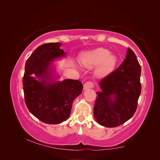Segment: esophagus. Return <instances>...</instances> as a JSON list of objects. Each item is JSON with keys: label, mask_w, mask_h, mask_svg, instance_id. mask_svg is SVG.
<instances>
[{"label": "esophagus", "mask_w": 160, "mask_h": 160, "mask_svg": "<svg viewBox=\"0 0 160 160\" xmlns=\"http://www.w3.org/2000/svg\"><path fill=\"white\" fill-rule=\"evenodd\" d=\"M94 84L92 81H87L83 85V88L84 89H88L89 88H93Z\"/></svg>", "instance_id": "34e87169"}]
</instances>
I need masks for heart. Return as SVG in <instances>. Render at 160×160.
Segmentation results:
<instances>
[{
  "instance_id": "b5f03b06",
  "label": "heart",
  "mask_w": 160,
  "mask_h": 160,
  "mask_svg": "<svg viewBox=\"0 0 160 160\" xmlns=\"http://www.w3.org/2000/svg\"><path fill=\"white\" fill-rule=\"evenodd\" d=\"M80 62L87 67L98 65L96 73L99 76H105L113 70L118 62V58L115 55L110 54L109 50L98 48L83 53L80 57Z\"/></svg>"
}]
</instances>
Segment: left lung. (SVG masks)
<instances>
[{"label": "left lung", "mask_w": 160, "mask_h": 160, "mask_svg": "<svg viewBox=\"0 0 160 160\" xmlns=\"http://www.w3.org/2000/svg\"><path fill=\"white\" fill-rule=\"evenodd\" d=\"M141 71L134 52L128 48L122 64L101 79V91L96 93L94 106V117L99 124L115 128L132 118L141 94Z\"/></svg>", "instance_id": "8db88e82"}]
</instances>
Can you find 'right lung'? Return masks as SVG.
Wrapping results in <instances>:
<instances>
[{"label": "right lung", "instance_id": "obj_1", "mask_svg": "<svg viewBox=\"0 0 160 160\" xmlns=\"http://www.w3.org/2000/svg\"><path fill=\"white\" fill-rule=\"evenodd\" d=\"M61 45L59 42H50L38 47L26 61L22 78L28 109L47 124L61 123L69 118L72 102L83 88L78 80L53 83L47 81L51 62L65 55Z\"/></svg>", "mask_w": 160, "mask_h": 160}]
</instances>
